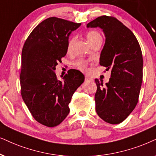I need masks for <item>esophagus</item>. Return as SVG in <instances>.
Masks as SVG:
<instances>
[{
	"label": "esophagus",
	"mask_w": 156,
	"mask_h": 156,
	"mask_svg": "<svg viewBox=\"0 0 156 156\" xmlns=\"http://www.w3.org/2000/svg\"><path fill=\"white\" fill-rule=\"evenodd\" d=\"M91 80H92V79L90 78H89V77H88V76L85 77V81H86V82L91 81Z\"/></svg>",
	"instance_id": "34e87169"
}]
</instances>
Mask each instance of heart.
Wrapping results in <instances>:
<instances>
[{"mask_svg":"<svg viewBox=\"0 0 156 156\" xmlns=\"http://www.w3.org/2000/svg\"><path fill=\"white\" fill-rule=\"evenodd\" d=\"M86 38H87L88 41L89 42L90 45L94 44V42H96V41L99 40V39H102L101 34L96 31H88L87 34H86ZM75 42H76V37H73L68 40V45H67V52L68 53H70L72 52L73 47ZM74 66L77 69L80 70V71L84 72L87 70L88 62L86 60L80 59V60H78L77 62H75Z\"/></svg>","mask_w":156,"mask_h":156,"instance_id":"1","label":"heart"}]
</instances>
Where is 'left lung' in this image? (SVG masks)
Wrapping results in <instances>:
<instances>
[{"label": "left lung", "instance_id": "8db88e82", "mask_svg": "<svg viewBox=\"0 0 156 156\" xmlns=\"http://www.w3.org/2000/svg\"><path fill=\"white\" fill-rule=\"evenodd\" d=\"M87 27L103 29L106 42L99 63L106 70H111L106 86L95 79L96 113L106 122L119 124L138 102L143 67L140 46L133 31L113 16H101L88 23Z\"/></svg>", "mask_w": 156, "mask_h": 156}]
</instances>
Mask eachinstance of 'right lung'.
Here are the masks:
<instances>
[{
    "label": "right lung",
    "instance_id": "right-lung-1",
    "mask_svg": "<svg viewBox=\"0 0 156 156\" xmlns=\"http://www.w3.org/2000/svg\"><path fill=\"white\" fill-rule=\"evenodd\" d=\"M80 23L50 17L29 35L21 53V94L34 119L49 127L58 126L70 112L68 104L84 81L79 70L70 69L62 80L55 73L66 56L69 35Z\"/></svg>",
    "mask_w": 156,
    "mask_h": 156
}]
</instances>
